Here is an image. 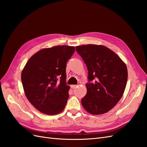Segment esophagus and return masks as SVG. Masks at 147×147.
Wrapping results in <instances>:
<instances>
[{
  "mask_svg": "<svg viewBox=\"0 0 147 147\" xmlns=\"http://www.w3.org/2000/svg\"><path fill=\"white\" fill-rule=\"evenodd\" d=\"M77 86V85H75V84H73V85H71V88L75 89Z\"/></svg>",
  "mask_w": 147,
  "mask_h": 147,
  "instance_id": "esophagus-1",
  "label": "esophagus"
}]
</instances>
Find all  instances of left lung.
<instances>
[{
  "label": "left lung",
  "mask_w": 147,
  "mask_h": 147,
  "mask_svg": "<svg viewBox=\"0 0 147 147\" xmlns=\"http://www.w3.org/2000/svg\"><path fill=\"white\" fill-rule=\"evenodd\" d=\"M88 70L87 92L82 106L92 115L108 112L117 104L125 90L127 69L126 64L112 50L104 45L88 44L77 46ZM94 80V83L91 81Z\"/></svg>",
  "instance_id": "8db88e82"
}]
</instances>
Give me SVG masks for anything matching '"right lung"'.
<instances>
[{"label":"right lung","mask_w":147,"mask_h":147,"mask_svg":"<svg viewBox=\"0 0 147 147\" xmlns=\"http://www.w3.org/2000/svg\"><path fill=\"white\" fill-rule=\"evenodd\" d=\"M75 50L74 47L67 45L42 49L30 57L22 70L26 96L42 113L54 115L65 108L70 89L65 82L66 64Z\"/></svg>","instance_id":"add662e5"}]
</instances>
